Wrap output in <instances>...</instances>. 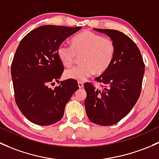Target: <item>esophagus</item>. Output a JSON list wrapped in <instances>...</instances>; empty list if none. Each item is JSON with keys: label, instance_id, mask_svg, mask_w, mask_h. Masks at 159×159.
Returning <instances> with one entry per match:
<instances>
[{"label": "esophagus", "instance_id": "esophagus-1", "mask_svg": "<svg viewBox=\"0 0 159 159\" xmlns=\"http://www.w3.org/2000/svg\"><path fill=\"white\" fill-rule=\"evenodd\" d=\"M78 86H79L80 89H83V82H78Z\"/></svg>", "mask_w": 159, "mask_h": 159}]
</instances>
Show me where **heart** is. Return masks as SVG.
<instances>
[{
    "instance_id": "heart-1",
    "label": "heart",
    "mask_w": 159,
    "mask_h": 159,
    "mask_svg": "<svg viewBox=\"0 0 159 159\" xmlns=\"http://www.w3.org/2000/svg\"><path fill=\"white\" fill-rule=\"evenodd\" d=\"M116 45L113 40L102 37L89 30L80 33L72 39V46L62 43L57 48L60 62L66 67L71 66L81 57L82 64L66 70L67 79L84 81L93 73H103L113 61Z\"/></svg>"
}]
</instances>
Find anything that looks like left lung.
<instances>
[{
	"label": "left lung",
	"instance_id": "left-lung-1",
	"mask_svg": "<svg viewBox=\"0 0 159 159\" xmlns=\"http://www.w3.org/2000/svg\"><path fill=\"white\" fill-rule=\"evenodd\" d=\"M95 30L109 36L116 45L113 61L108 70L95 78L102 83L96 88L84 83L85 109L89 120L96 125H112L129 113L139 98L145 64L140 50L133 40L116 30Z\"/></svg>",
	"mask_w": 159,
	"mask_h": 159
}]
</instances>
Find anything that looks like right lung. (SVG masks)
I'll use <instances>...</instances> for the list:
<instances>
[{
  "label": "right lung",
  "instance_id": "add662e5",
  "mask_svg": "<svg viewBox=\"0 0 159 159\" xmlns=\"http://www.w3.org/2000/svg\"><path fill=\"white\" fill-rule=\"evenodd\" d=\"M81 27L45 25L31 30L21 40L11 64L15 102L31 122L49 125L59 122L65 106L78 89L77 82L69 79L54 89L50 85L63 73L57 48Z\"/></svg>",
  "mask_w": 159,
  "mask_h": 159
}]
</instances>
